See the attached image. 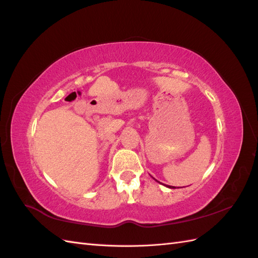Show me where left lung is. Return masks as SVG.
Returning <instances> with one entry per match:
<instances>
[{
    "instance_id": "obj_1",
    "label": "left lung",
    "mask_w": 258,
    "mask_h": 258,
    "mask_svg": "<svg viewBox=\"0 0 258 258\" xmlns=\"http://www.w3.org/2000/svg\"><path fill=\"white\" fill-rule=\"evenodd\" d=\"M166 187H169V188H176V187H174V186H167V185H165Z\"/></svg>"
}]
</instances>
